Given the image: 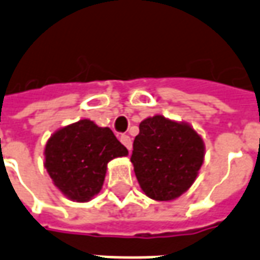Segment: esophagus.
<instances>
[{
    "label": "esophagus",
    "mask_w": 260,
    "mask_h": 260,
    "mask_svg": "<svg viewBox=\"0 0 260 260\" xmlns=\"http://www.w3.org/2000/svg\"><path fill=\"white\" fill-rule=\"evenodd\" d=\"M120 140H121V143L124 144L126 148H128V151H131V150H132V140H131V138L128 136V135H121Z\"/></svg>",
    "instance_id": "1"
}]
</instances>
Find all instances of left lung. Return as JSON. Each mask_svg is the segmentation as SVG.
Instances as JSON below:
<instances>
[{"instance_id":"8db88e82","label":"left lung","mask_w":260,"mask_h":260,"mask_svg":"<svg viewBox=\"0 0 260 260\" xmlns=\"http://www.w3.org/2000/svg\"><path fill=\"white\" fill-rule=\"evenodd\" d=\"M205 142L188 122L156 114L139 124L131 162L142 191L156 202L177 199L195 183Z\"/></svg>"}]
</instances>
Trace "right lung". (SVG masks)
<instances>
[{
    "label": "right lung",
    "instance_id": "add662e5",
    "mask_svg": "<svg viewBox=\"0 0 260 260\" xmlns=\"http://www.w3.org/2000/svg\"><path fill=\"white\" fill-rule=\"evenodd\" d=\"M45 162L53 184L69 201H91L104 185L108 164L128 155L110 128L83 118L62 126L45 146Z\"/></svg>",
    "mask_w": 260,
    "mask_h": 260
}]
</instances>
